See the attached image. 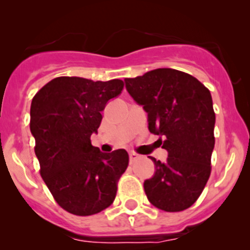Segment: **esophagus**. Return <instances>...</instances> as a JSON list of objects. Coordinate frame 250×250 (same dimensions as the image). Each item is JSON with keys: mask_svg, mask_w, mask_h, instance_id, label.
<instances>
[{"mask_svg": "<svg viewBox=\"0 0 250 250\" xmlns=\"http://www.w3.org/2000/svg\"><path fill=\"white\" fill-rule=\"evenodd\" d=\"M138 158H139V155H138V153H135V152H130L129 153L130 162H135V161H137Z\"/></svg>", "mask_w": 250, "mask_h": 250, "instance_id": "34e87169", "label": "esophagus"}]
</instances>
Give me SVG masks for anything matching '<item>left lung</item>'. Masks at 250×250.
<instances>
[{"instance_id":"obj_1","label":"left lung","mask_w":250,"mask_h":250,"mask_svg":"<svg viewBox=\"0 0 250 250\" xmlns=\"http://www.w3.org/2000/svg\"><path fill=\"white\" fill-rule=\"evenodd\" d=\"M125 88L147 112L148 130L160 135L167 162L150 157L155 175L144 183L147 200L165 211L190 208L211 172L215 112L210 92L196 77L174 69H156L125 78Z\"/></svg>"}]
</instances>
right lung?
<instances>
[{"mask_svg": "<svg viewBox=\"0 0 250 250\" xmlns=\"http://www.w3.org/2000/svg\"><path fill=\"white\" fill-rule=\"evenodd\" d=\"M122 80L57 77L32 98L30 130L40 174L64 210L88 216L111 206L129 163L127 151L104 153L90 143L102 111L122 93Z\"/></svg>", "mask_w": 250, "mask_h": 250, "instance_id": "add662e5", "label": "right lung"}]
</instances>
